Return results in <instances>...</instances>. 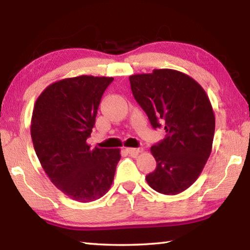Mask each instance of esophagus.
<instances>
[{"label":"esophagus","instance_id":"obj_1","mask_svg":"<svg viewBox=\"0 0 250 250\" xmlns=\"http://www.w3.org/2000/svg\"><path fill=\"white\" fill-rule=\"evenodd\" d=\"M126 152L131 155H137L138 153L142 152V149L141 147H128V149H126Z\"/></svg>","mask_w":250,"mask_h":250}]
</instances>
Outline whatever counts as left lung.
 Here are the masks:
<instances>
[{
    "label": "left lung",
    "mask_w": 250,
    "mask_h": 250,
    "mask_svg": "<svg viewBox=\"0 0 250 250\" xmlns=\"http://www.w3.org/2000/svg\"><path fill=\"white\" fill-rule=\"evenodd\" d=\"M134 99L154 129L167 137L151 147L155 170L146 175L154 191L176 195L188 188L209 158L215 116L205 90L189 76L173 69L129 77Z\"/></svg>",
    "instance_id": "8db88e82"
}]
</instances>
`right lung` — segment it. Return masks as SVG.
<instances>
[{"label": "right lung", "mask_w": 250, "mask_h": 250, "mask_svg": "<svg viewBox=\"0 0 250 250\" xmlns=\"http://www.w3.org/2000/svg\"><path fill=\"white\" fill-rule=\"evenodd\" d=\"M112 77L78 76L46 88L34 105L31 135L46 174L71 200L88 203L109 191L119 149H90L87 139Z\"/></svg>", "instance_id": "obj_1"}]
</instances>
